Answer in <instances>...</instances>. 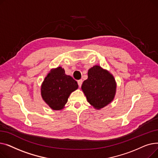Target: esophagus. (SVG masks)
Masks as SVG:
<instances>
[{
  "instance_id": "34e87169",
  "label": "esophagus",
  "mask_w": 158,
  "mask_h": 158,
  "mask_svg": "<svg viewBox=\"0 0 158 158\" xmlns=\"http://www.w3.org/2000/svg\"><path fill=\"white\" fill-rule=\"evenodd\" d=\"M77 83H78L79 86L81 88V85H82V79L78 80V81H77Z\"/></svg>"
}]
</instances>
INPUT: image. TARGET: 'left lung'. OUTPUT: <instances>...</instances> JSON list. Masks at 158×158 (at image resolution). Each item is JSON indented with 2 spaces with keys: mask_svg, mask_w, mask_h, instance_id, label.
<instances>
[{
  "mask_svg": "<svg viewBox=\"0 0 158 158\" xmlns=\"http://www.w3.org/2000/svg\"><path fill=\"white\" fill-rule=\"evenodd\" d=\"M81 89L88 102L99 110L114 100L117 82L108 70L94 65L88 70V79L82 82Z\"/></svg>",
  "mask_w": 158,
  "mask_h": 158,
  "instance_id": "1",
  "label": "left lung"
}]
</instances>
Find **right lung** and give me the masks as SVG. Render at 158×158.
Listing matches in <instances>:
<instances>
[{"label":"right lung","mask_w":158,"mask_h":158,"mask_svg":"<svg viewBox=\"0 0 158 158\" xmlns=\"http://www.w3.org/2000/svg\"><path fill=\"white\" fill-rule=\"evenodd\" d=\"M78 87L77 81L66 75L61 66H58L50 70L45 77L41 86V95L52 110H61L71 93Z\"/></svg>","instance_id":"add662e5"}]
</instances>
